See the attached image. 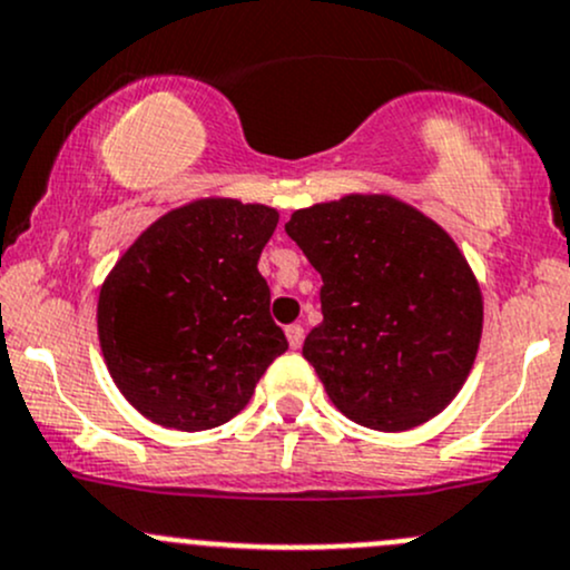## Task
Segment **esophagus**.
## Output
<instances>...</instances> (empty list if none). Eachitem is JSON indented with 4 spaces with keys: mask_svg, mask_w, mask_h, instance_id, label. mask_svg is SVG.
Segmentation results:
<instances>
[{
    "mask_svg": "<svg viewBox=\"0 0 570 570\" xmlns=\"http://www.w3.org/2000/svg\"><path fill=\"white\" fill-rule=\"evenodd\" d=\"M303 335H305L303 325H289V327H286V338H289L292 350H297V346L303 344Z\"/></svg>",
    "mask_w": 570,
    "mask_h": 570,
    "instance_id": "1",
    "label": "esophagus"
}]
</instances>
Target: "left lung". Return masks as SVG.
Listing matches in <instances>:
<instances>
[{"label":"left lung","mask_w":570,"mask_h":570,"mask_svg":"<svg viewBox=\"0 0 570 570\" xmlns=\"http://www.w3.org/2000/svg\"><path fill=\"white\" fill-rule=\"evenodd\" d=\"M286 235L322 275L303 357L350 421L406 431L461 391L483 327L481 286L451 235L393 196L297 209Z\"/></svg>","instance_id":"obj_1"}]
</instances>
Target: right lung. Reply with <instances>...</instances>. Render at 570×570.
<instances>
[{
    "instance_id": "1",
    "label": "right lung",
    "mask_w": 570,
    "mask_h": 570,
    "mask_svg": "<svg viewBox=\"0 0 570 570\" xmlns=\"http://www.w3.org/2000/svg\"><path fill=\"white\" fill-rule=\"evenodd\" d=\"M278 213L199 199L155 220L100 286L98 335L125 399L166 429L232 421L289 350L259 256Z\"/></svg>"
}]
</instances>
